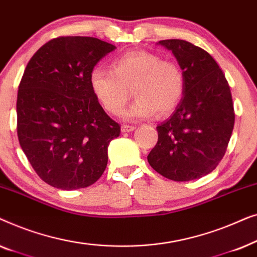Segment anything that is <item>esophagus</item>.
I'll return each mask as SVG.
<instances>
[{
	"mask_svg": "<svg viewBox=\"0 0 257 257\" xmlns=\"http://www.w3.org/2000/svg\"><path fill=\"white\" fill-rule=\"evenodd\" d=\"M135 126H131V125H122L121 126V132L122 133H127V132H132L135 131Z\"/></svg>",
	"mask_w": 257,
	"mask_h": 257,
	"instance_id": "obj_1",
	"label": "esophagus"
}]
</instances>
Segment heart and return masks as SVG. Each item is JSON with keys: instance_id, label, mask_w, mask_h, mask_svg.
Segmentation results:
<instances>
[{"instance_id": "obj_1", "label": "heart", "mask_w": 257, "mask_h": 257, "mask_svg": "<svg viewBox=\"0 0 257 257\" xmlns=\"http://www.w3.org/2000/svg\"><path fill=\"white\" fill-rule=\"evenodd\" d=\"M91 90L111 114L124 110L131 96L135 103L124 112L125 119H146L158 112L166 115L174 111L184 93V73L180 66L165 61L151 51H130L112 62V71L94 68L90 73Z\"/></svg>"}]
</instances>
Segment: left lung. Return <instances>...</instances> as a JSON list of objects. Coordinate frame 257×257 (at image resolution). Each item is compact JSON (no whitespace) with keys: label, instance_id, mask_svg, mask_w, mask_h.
<instances>
[{"label":"left lung","instance_id":"left-lung-1","mask_svg":"<svg viewBox=\"0 0 257 257\" xmlns=\"http://www.w3.org/2000/svg\"><path fill=\"white\" fill-rule=\"evenodd\" d=\"M184 73V93L167 120L157 126L158 143L147 160L163 177L189 181L216 168L226 153L235 113L222 70L203 49L182 40H164Z\"/></svg>","mask_w":257,"mask_h":257}]
</instances>
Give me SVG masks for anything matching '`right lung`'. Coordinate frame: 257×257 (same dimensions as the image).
Segmentation results:
<instances>
[{"label": "right lung", "mask_w": 257, "mask_h": 257, "mask_svg": "<svg viewBox=\"0 0 257 257\" xmlns=\"http://www.w3.org/2000/svg\"><path fill=\"white\" fill-rule=\"evenodd\" d=\"M115 49L94 37L49 41L28 63L17 92V136L35 172L52 187L94 184L120 133L91 90L94 65Z\"/></svg>", "instance_id": "right-lung-1"}]
</instances>
